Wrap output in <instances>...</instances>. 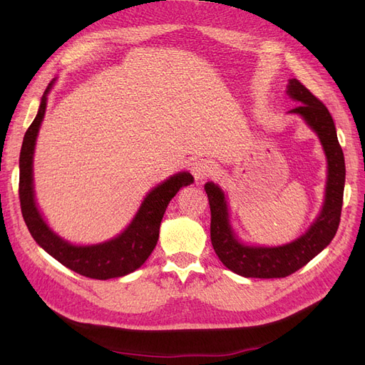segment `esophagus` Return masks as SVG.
Instances as JSON below:
<instances>
[{
  "instance_id": "1",
  "label": "esophagus",
  "mask_w": 365,
  "mask_h": 365,
  "mask_svg": "<svg viewBox=\"0 0 365 365\" xmlns=\"http://www.w3.org/2000/svg\"><path fill=\"white\" fill-rule=\"evenodd\" d=\"M215 170H216L215 161L210 158H199L192 165V173L195 175L196 180H205L211 177V175L215 173Z\"/></svg>"
}]
</instances>
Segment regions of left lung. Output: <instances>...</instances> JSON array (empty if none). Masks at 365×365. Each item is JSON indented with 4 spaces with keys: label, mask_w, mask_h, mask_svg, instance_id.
<instances>
[{
    "label": "left lung",
    "mask_w": 365,
    "mask_h": 365,
    "mask_svg": "<svg viewBox=\"0 0 365 365\" xmlns=\"http://www.w3.org/2000/svg\"><path fill=\"white\" fill-rule=\"evenodd\" d=\"M288 95L300 104L292 113L302 116L317 133L328 157V182L324 205L317 222L297 240L278 247L245 246L237 240L228 220L225 195L212 182L205 184L211 210V245L226 267L245 278H285L304 267L331 243L341 217L346 165L329 110L299 80L288 84Z\"/></svg>",
    "instance_id": "left-lung-1"
}]
</instances>
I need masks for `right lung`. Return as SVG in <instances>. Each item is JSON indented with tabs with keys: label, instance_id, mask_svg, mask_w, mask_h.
<instances>
[{
	"label": "right lung",
	"instance_id": "1",
	"mask_svg": "<svg viewBox=\"0 0 365 365\" xmlns=\"http://www.w3.org/2000/svg\"><path fill=\"white\" fill-rule=\"evenodd\" d=\"M53 84V83H51ZM51 84L41 99V107L33 123L24 135L19 155V202L25 225L36 240L46 252L63 266L92 279H110L125 276L139 269L153 252L160 234V223L170 199L184 185L193 182L190 173L173 175L157 185L145 197L143 204L130 226L120 235L110 242L95 246H72L61 240L43 222L36 208L33 195V150L37 131L46 108V95Z\"/></svg>",
	"mask_w": 365,
	"mask_h": 365
}]
</instances>
